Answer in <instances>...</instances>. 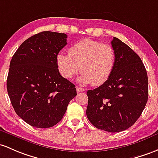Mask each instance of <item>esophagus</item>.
I'll return each mask as SVG.
<instances>
[{"instance_id": "1", "label": "esophagus", "mask_w": 158, "mask_h": 158, "mask_svg": "<svg viewBox=\"0 0 158 158\" xmlns=\"http://www.w3.org/2000/svg\"><path fill=\"white\" fill-rule=\"evenodd\" d=\"M76 89H77V93L84 92V89H83V88H81V87H79V86H77V87L76 88Z\"/></svg>"}]
</instances>
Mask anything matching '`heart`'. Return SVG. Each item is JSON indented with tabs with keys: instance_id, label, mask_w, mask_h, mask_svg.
<instances>
[{
	"instance_id": "1",
	"label": "heart",
	"mask_w": 158,
	"mask_h": 158,
	"mask_svg": "<svg viewBox=\"0 0 158 158\" xmlns=\"http://www.w3.org/2000/svg\"><path fill=\"white\" fill-rule=\"evenodd\" d=\"M114 62L115 52L111 46L90 38L72 44L69 54L60 52L56 55V65L61 75L71 79L81 70L79 83L83 85L100 86L106 82Z\"/></svg>"
}]
</instances>
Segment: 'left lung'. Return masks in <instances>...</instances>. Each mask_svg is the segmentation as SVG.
Returning a JSON list of instances; mask_svg holds the SVG:
<instances>
[{
    "instance_id": "obj_1",
    "label": "left lung",
    "mask_w": 158,
    "mask_h": 158,
    "mask_svg": "<svg viewBox=\"0 0 158 158\" xmlns=\"http://www.w3.org/2000/svg\"><path fill=\"white\" fill-rule=\"evenodd\" d=\"M112 72L106 82L87 91L86 116L96 128L123 131L135 123L148 98V75L140 57L120 39L114 38Z\"/></svg>"
}]
</instances>
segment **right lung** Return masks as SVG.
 <instances>
[{
  "label": "right lung",
  "mask_w": 158,
  "mask_h": 158,
  "mask_svg": "<svg viewBox=\"0 0 158 158\" xmlns=\"http://www.w3.org/2000/svg\"><path fill=\"white\" fill-rule=\"evenodd\" d=\"M66 44L65 34L42 31L25 40L12 57L8 95L16 113L32 127L56 124L77 95L75 86L56 65V55Z\"/></svg>",
  "instance_id": "right-lung-1"
}]
</instances>
